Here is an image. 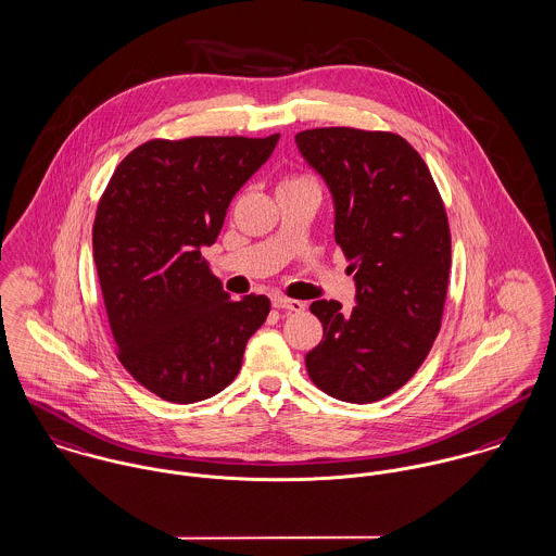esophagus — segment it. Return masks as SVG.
<instances>
[{
	"mask_svg": "<svg viewBox=\"0 0 556 556\" xmlns=\"http://www.w3.org/2000/svg\"><path fill=\"white\" fill-rule=\"evenodd\" d=\"M273 306H275V308H283V311H294V313H300V311L306 308L304 302L286 299V296H273Z\"/></svg>",
	"mask_w": 556,
	"mask_h": 556,
	"instance_id": "esophagus-1",
	"label": "esophagus"
}]
</instances>
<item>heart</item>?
<instances>
[{"label":"heart","instance_id":"1","mask_svg":"<svg viewBox=\"0 0 556 556\" xmlns=\"http://www.w3.org/2000/svg\"><path fill=\"white\" fill-rule=\"evenodd\" d=\"M308 184H315V181H311L308 177H286L279 184V188H296V186H308Z\"/></svg>","mask_w":556,"mask_h":556}]
</instances>
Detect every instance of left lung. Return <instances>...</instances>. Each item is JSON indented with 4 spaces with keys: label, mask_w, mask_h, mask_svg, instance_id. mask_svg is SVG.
Segmentation results:
<instances>
[{
    "label": "left lung",
    "mask_w": 556,
    "mask_h": 556,
    "mask_svg": "<svg viewBox=\"0 0 556 556\" xmlns=\"http://www.w3.org/2000/svg\"><path fill=\"white\" fill-rule=\"evenodd\" d=\"M334 201V239L351 262L355 306L315 300L324 339L306 353L311 381L368 404L406 383L440 332L451 230L428 165L400 135L328 127L296 135Z\"/></svg>",
    "instance_id": "8db88e82"
}]
</instances>
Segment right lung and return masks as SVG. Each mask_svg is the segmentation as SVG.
<instances>
[{
  "label": "right lung",
  "instance_id": "obj_1",
  "mask_svg": "<svg viewBox=\"0 0 556 556\" xmlns=\"http://www.w3.org/2000/svg\"><path fill=\"white\" fill-rule=\"evenodd\" d=\"M277 141L279 132L146 141L99 201L92 252L118 359L167 402H201L232 383L266 321L270 300H230L201 250Z\"/></svg>",
  "mask_w": 556,
  "mask_h": 556
}]
</instances>
